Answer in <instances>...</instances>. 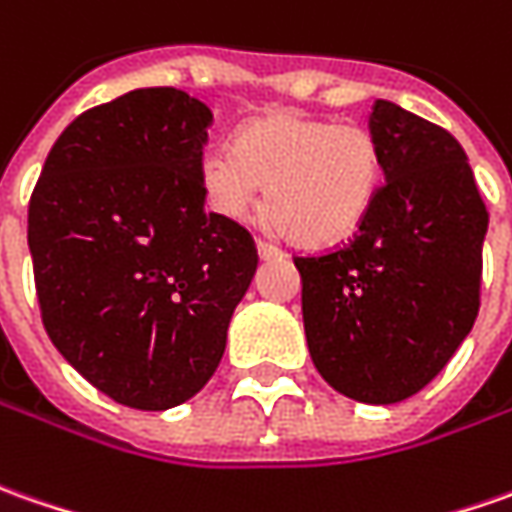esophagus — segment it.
I'll return each instance as SVG.
<instances>
[{
	"label": "esophagus",
	"instance_id": "34e87169",
	"mask_svg": "<svg viewBox=\"0 0 512 512\" xmlns=\"http://www.w3.org/2000/svg\"><path fill=\"white\" fill-rule=\"evenodd\" d=\"M257 255H260V260H283L285 257L277 246H271L266 241H257Z\"/></svg>",
	"mask_w": 512,
	"mask_h": 512
}]
</instances>
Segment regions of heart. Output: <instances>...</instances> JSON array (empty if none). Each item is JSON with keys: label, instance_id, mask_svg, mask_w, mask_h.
Wrapping results in <instances>:
<instances>
[{"label": "heart", "instance_id": "heart-1", "mask_svg": "<svg viewBox=\"0 0 512 512\" xmlns=\"http://www.w3.org/2000/svg\"><path fill=\"white\" fill-rule=\"evenodd\" d=\"M201 187L224 218L252 210L266 187L269 221L302 246L353 238L384 190V145L364 125H339L302 111L260 117L238 148L201 156Z\"/></svg>", "mask_w": 512, "mask_h": 512}]
</instances>
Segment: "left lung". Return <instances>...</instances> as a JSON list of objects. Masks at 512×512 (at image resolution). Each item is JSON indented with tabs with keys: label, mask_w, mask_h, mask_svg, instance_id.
Segmentation results:
<instances>
[{
	"label": "left lung",
	"mask_w": 512,
	"mask_h": 512,
	"mask_svg": "<svg viewBox=\"0 0 512 512\" xmlns=\"http://www.w3.org/2000/svg\"><path fill=\"white\" fill-rule=\"evenodd\" d=\"M387 179L353 241L297 257L305 339L344 398L387 406L446 367L479 314L488 210L446 128L378 100Z\"/></svg>",
	"instance_id": "obj_1"
}]
</instances>
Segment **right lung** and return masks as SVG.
Returning a JSON list of instances; mask_svg holds the SVG:
<instances>
[{"label":"right lung","instance_id":"add662e5","mask_svg":"<svg viewBox=\"0 0 512 512\" xmlns=\"http://www.w3.org/2000/svg\"><path fill=\"white\" fill-rule=\"evenodd\" d=\"M210 123L182 89H134L66 125L30 198L44 328L92 387L131 409L201 392L255 277L252 235L204 212Z\"/></svg>","mask_w":512,"mask_h":512}]
</instances>
